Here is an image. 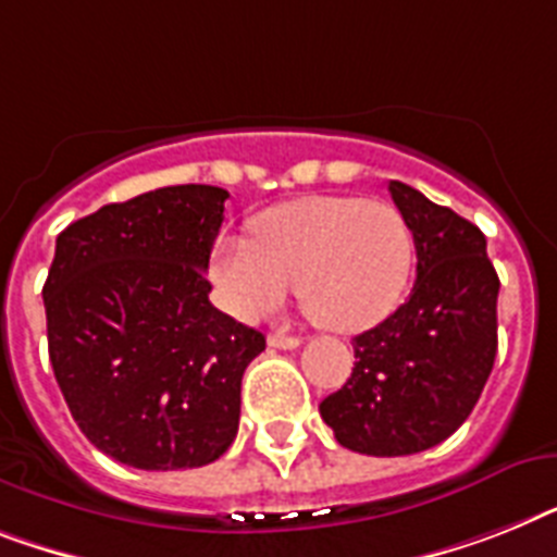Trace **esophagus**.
<instances>
[{"label":"esophagus","mask_w":557,"mask_h":557,"mask_svg":"<svg viewBox=\"0 0 557 557\" xmlns=\"http://www.w3.org/2000/svg\"><path fill=\"white\" fill-rule=\"evenodd\" d=\"M268 344L270 347H275V350H296L298 344H301V338H296V335H284V333H270Z\"/></svg>","instance_id":"esophagus-1"}]
</instances>
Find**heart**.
<instances>
[{
	"instance_id": "heart-1",
	"label": "heart",
	"mask_w": 557,
	"mask_h": 557,
	"mask_svg": "<svg viewBox=\"0 0 557 557\" xmlns=\"http://www.w3.org/2000/svg\"><path fill=\"white\" fill-rule=\"evenodd\" d=\"M416 264L410 222L395 205L305 196L261 213L252 242L222 238L210 275L245 321L273 315L298 289L307 319L330 333H364L401 305Z\"/></svg>"
}]
</instances>
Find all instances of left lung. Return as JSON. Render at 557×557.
I'll return each mask as SVG.
<instances>
[{
    "instance_id": "left-lung-1",
    "label": "left lung",
    "mask_w": 557,
    "mask_h": 557,
    "mask_svg": "<svg viewBox=\"0 0 557 557\" xmlns=\"http://www.w3.org/2000/svg\"><path fill=\"white\" fill-rule=\"evenodd\" d=\"M416 238L410 298L352 338L356 367L319 404L342 447L412 455L458 430L481 398L498 352V273L484 233L416 187L389 182Z\"/></svg>"
}]
</instances>
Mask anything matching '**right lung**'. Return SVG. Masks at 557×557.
<instances>
[{
    "label": "right lung",
    "instance_id": "right-lung-1",
    "mask_svg": "<svg viewBox=\"0 0 557 557\" xmlns=\"http://www.w3.org/2000/svg\"><path fill=\"white\" fill-rule=\"evenodd\" d=\"M227 196L159 187L59 233L41 287L50 364L73 421L113 461L193 470L236 438L264 335L207 298Z\"/></svg>",
    "mask_w": 557,
    "mask_h": 557
}]
</instances>
